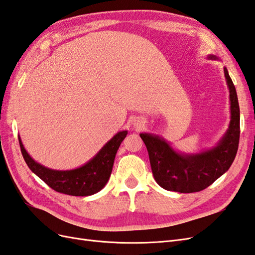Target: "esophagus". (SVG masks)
Here are the masks:
<instances>
[{
	"label": "esophagus",
	"mask_w": 255,
	"mask_h": 255,
	"mask_svg": "<svg viewBox=\"0 0 255 255\" xmlns=\"http://www.w3.org/2000/svg\"><path fill=\"white\" fill-rule=\"evenodd\" d=\"M143 126H144V121L142 119H138L134 123V127L136 128H143Z\"/></svg>",
	"instance_id": "obj_1"
}]
</instances>
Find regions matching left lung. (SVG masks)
Wrapping results in <instances>:
<instances>
[{
  "mask_svg": "<svg viewBox=\"0 0 255 255\" xmlns=\"http://www.w3.org/2000/svg\"><path fill=\"white\" fill-rule=\"evenodd\" d=\"M208 59L219 60L215 55ZM230 92V123L227 132L211 149L196 153L176 151L165 138L152 133H140L149 153L154 179L166 190L189 194L203 190L226 173L236 156L239 142V105L234 84L223 67Z\"/></svg>",
  "mask_w": 255,
  "mask_h": 255,
  "instance_id": "obj_1",
  "label": "left lung"
}]
</instances>
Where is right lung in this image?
I'll return each instance as SVG.
<instances>
[{
    "label": "right lung",
    "mask_w": 255,
    "mask_h": 255,
    "mask_svg": "<svg viewBox=\"0 0 255 255\" xmlns=\"http://www.w3.org/2000/svg\"><path fill=\"white\" fill-rule=\"evenodd\" d=\"M127 135V129L120 130L86 164L70 170H55L37 163L25 150L20 136L19 143L28 168L52 189L61 194L85 197L97 194L109 182L116 153Z\"/></svg>",
    "instance_id": "right-lung-1"
}]
</instances>
